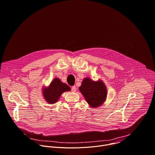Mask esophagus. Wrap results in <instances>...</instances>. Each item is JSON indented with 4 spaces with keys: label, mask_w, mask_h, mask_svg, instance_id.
Segmentation results:
<instances>
[{
    "label": "esophagus",
    "mask_w": 155,
    "mask_h": 155,
    "mask_svg": "<svg viewBox=\"0 0 155 155\" xmlns=\"http://www.w3.org/2000/svg\"><path fill=\"white\" fill-rule=\"evenodd\" d=\"M71 91H72L73 92H75V91H76V87L75 85H74V86H73V87H71Z\"/></svg>",
    "instance_id": "obj_1"
}]
</instances>
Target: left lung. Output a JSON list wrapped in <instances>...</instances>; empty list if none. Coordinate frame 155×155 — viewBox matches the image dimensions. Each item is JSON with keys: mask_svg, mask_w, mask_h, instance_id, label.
Masks as SVG:
<instances>
[{"mask_svg": "<svg viewBox=\"0 0 155 155\" xmlns=\"http://www.w3.org/2000/svg\"><path fill=\"white\" fill-rule=\"evenodd\" d=\"M79 89L91 107H99L106 100L107 89L101 80L95 82L86 78L82 81Z\"/></svg>", "mask_w": 155, "mask_h": 155, "instance_id": "1", "label": "left lung"}]
</instances>
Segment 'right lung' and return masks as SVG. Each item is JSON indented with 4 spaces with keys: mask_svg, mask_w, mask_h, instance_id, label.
<instances>
[{
    "mask_svg": "<svg viewBox=\"0 0 155 155\" xmlns=\"http://www.w3.org/2000/svg\"><path fill=\"white\" fill-rule=\"evenodd\" d=\"M70 90V87L67 84L63 83L58 78H56L51 82L48 87H43L42 91L47 103L54 104L58 100L64 92Z\"/></svg>",
    "mask_w": 155,
    "mask_h": 155,
    "instance_id": "1",
    "label": "right lung"
}]
</instances>
